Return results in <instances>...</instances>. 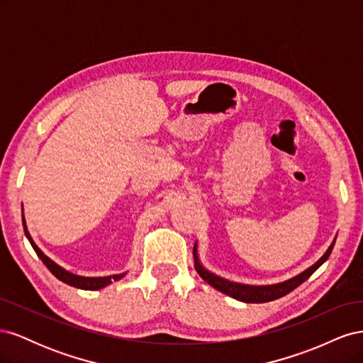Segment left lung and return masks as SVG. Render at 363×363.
I'll use <instances>...</instances> for the list:
<instances>
[{"instance_id":"1","label":"left lung","mask_w":363,"mask_h":363,"mask_svg":"<svg viewBox=\"0 0 363 363\" xmlns=\"http://www.w3.org/2000/svg\"><path fill=\"white\" fill-rule=\"evenodd\" d=\"M336 238L333 239V242L330 244V247L327 248V251L323 255V257L318 260L316 263L311 268H307L306 271H303L298 276H295L286 281H281L277 284H268V286H251V284H240V283H235L225 280L223 277L216 276V274L207 271L199 259V251H196V242L194 245V260H195V269L196 272L200 274V277L213 286L215 289H218L219 292H223L228 296H232L235 300L244 301V303H267V301H272L277 300L280 296H284L286 294H289L291 291H294L295 288H298L303 281H306L309 279L312 274L320 268L323 263L328 259V256L332 255V250L335 247Z\"/></svg>"}]
</instances>
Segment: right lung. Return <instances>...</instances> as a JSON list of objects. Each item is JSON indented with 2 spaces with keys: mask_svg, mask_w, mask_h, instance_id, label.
<instances>
[{
  "mask_svg": "<svg viewBox=\"0 0 363 363\" xmlns=\"http://www.w3.org/2000/svg\"><path fill=\"white\" fill-rule=\"evenodd\" d=\"M23 225H24V232H26L27 239L30 240V244H31L33 250L36 251V255L39 256V259L43 262V265H45L60 281L69 284V286L84 289V291H95V289L106 288L107 284H111L113 280L116 281V280L123 279L125 276V272H123V274H115V276H108V277H82V276H77V274H72V272H69L67 269H63L62 267L57 265V263H54L50 257H47L45 255H43V252L40 251V248L35 244V240L31 239L28 230H27L24 215H23Z\"/></svg>",
  "mask_w": 363,
  "mask_h": 363,
  "instance_id": "obj_1",
  "label": "right lung"
}]
</instances>
